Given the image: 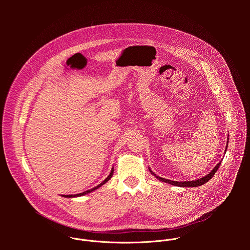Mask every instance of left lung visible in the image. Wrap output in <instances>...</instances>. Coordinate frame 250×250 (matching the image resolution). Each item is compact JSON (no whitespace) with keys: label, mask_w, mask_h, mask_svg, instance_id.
Returning a JSON list of instances; mask_svg holds the SVG:
<instances>
[{"label":"left lung","mask_w":250,"mask_h":250,"mask_svg":"<svg viewBox=\"0 0 250 250\" xmlns=\"http://www.w3.org/2000/svg\"><path fill=\"white\" fill-rule=\"evenodd\" d=\"M227 147H228V145H227ZM222 162V161H221ZM221 162L213 168L210 172H209V174H208V175H206L205 177H203V178H201V179H198V180H195V181H185V182H177V181H171V180H168V179H165V178H161V177H159V176H156L154 173H152V171L150 170V172L152 173V174H154L155 175V177L157 178V179H159L160 181H162V182H165V183H169V184H171V185H174V186H179V187H198V186H201V185H203V184H205V183H207L208 180H210L211 178H212V176L215 175V173L218 171V169H219V167H220V165H221Z\"/></svg>","instance_id":"8db88e82"}]
</instances>
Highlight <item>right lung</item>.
<instances>
[{
    "label": "right lung",
    "instance_id": "right-lung-1",
    "mask_svg": "<svg viewBox=\"0 0 250 250\" xmlns=\"http://www.w3.org/2000/svg\"><path fill=\"white\" fill-rule=\"evenodd\" d=\"M113 174H114V168H112V171H111V173H110V175L105 178V179L100 184V185H98L97 187H95V188H93V189H91V190H88V191H85V192H83V193H80V194H77V195H64V197H66V198H72V197H80V196H83V195H86V194H88V193H91L92 191H94V190H96V189H98L99 187H101L102 185H104V183H106L108 182L111 178H112V176H113Z\"/></svg>",
    "mask_w": 250,
    "mask_h": 250
}]
</instances>
